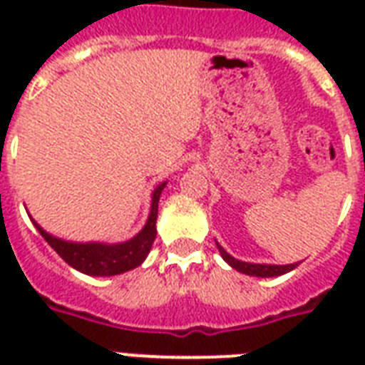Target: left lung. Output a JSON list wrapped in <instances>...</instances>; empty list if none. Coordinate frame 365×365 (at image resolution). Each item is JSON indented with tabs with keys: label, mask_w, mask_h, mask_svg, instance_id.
<instances>
[{
	"label": "left lung",
	"mask_w": 365,
	"mask_h": 365,
	"mask_svg": "<svg viewBox=\"0 0 365 365\" xmlns=\"http://www.w3.org/2000/svg\"><path fill=\"white\" fill-rule=\"evenodd\" d=\"M217 248H220V254H222V257L227 261L229 265L237 269V271L244 272V274H250V277H280L284 272H289L292 269L297 267V263H294V265H257V263H244V261L231 257L222 246H217Z\"/></svg>",
	"instance_id": "obj_1"
}]
</instances>
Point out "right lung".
<instances>
[{
    "instance_id": "1",
    "label": "right lung",
    "mask_w": 365,
    "mask_h": 365,
    "mask_svg": "<svg viewBox=\"0 0 365 365\" xmlns=\"http://www.w3.org/2000/svg\"><path fill=\"white\" fill-rule=\"evenodd\" d=\"M166 183H160L159 187L153 191V202H151V214L145 223V227L128 242L123 244H76L66 242V240L54 239L48 233H45L39 225L36 223L37 231L41 237L51 244V248L62 257V259L71 265L77 271L85 272V274H93V277H113V274H121L125 271L136 269L142 265L145 255L151 250L155 237H157V210H159V197L160 191L165 189Z\"/></svg>"
}]
</instances>
